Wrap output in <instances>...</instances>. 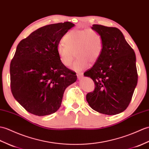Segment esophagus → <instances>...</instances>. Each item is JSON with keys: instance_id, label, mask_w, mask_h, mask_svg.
<instances>
[{"instance_id": "esophagus-1", "label": "esophagus", "mask_w": 149, "mask_h": 149, "mask_svg": "<svg viewBox=\"0 0 149 149\" xmlns=\"http://www.w3.org/2000/svg\"><path fill=\"white\" fill-rule=\"evenodd\" d=\"M77 77L79 79H81L82 77H83V74L81 73V72H79V73H77Z\"/></svg>"}]
</instances>
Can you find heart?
I'll return each mask as SVG.
<instances>
[{
  "label": "heart",
  "mask_w": 149,
  "mask_h": 149,
  "mask_svg": "<svg viewBox=\"0 0 149 149\" xmlns=\"http://www.w3.org/2000/svg\"><path fill=\"white\" fill-rule=\"evenodd\" d=\"M63 40L65 44H60L57 47L59 58L65 66L69 67L75 54L77 58L72 67L74 71L86 68L89 62L95 63L102 53V38L94 29L72 30L65 34Z\"/></svg>",
  "instance_id": "b5f03b06"
}]
</instances>
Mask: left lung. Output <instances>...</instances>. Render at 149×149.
<instances>
[{
	"mask_svg": "<svg viewBox=\"0 0 149 149\" xmlns=\"http://www.w3.org/2000/svg\"><path fill=\"white\" fill-rule=\"evenodd\" d=\"M102 38V51L93 67L84 74L95 84L86 100L95 111L116 115L126 109L137 85L136 55L120 30L93 25Z\"/></svg>",
	"mask_w": 149,
	"mask_h": 149,
	"instance_id": "8db88e82",
	"label": "left lung"
}]
</instances>
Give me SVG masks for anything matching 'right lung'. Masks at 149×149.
Masks as SVG:
<instances>
[{
	"mask_svg": "<svg viewBox=\"0 0 149 149\" xmlns=\"http://www.w3.org/2000/svg\"><path fill=\"white\" fill-rule=\"evenodd\" d=\"M74 25L67 22L39 28L17 46L10 65L11 92L29 112L38 116L56 112L65 90L77 80L57 52L61 38Z\"/></svg>",
	"mask_w": 149,
	"mask_h": 149,
	"instance_id": "obj_1",
	"label": "right lung"
}]
</instances>
